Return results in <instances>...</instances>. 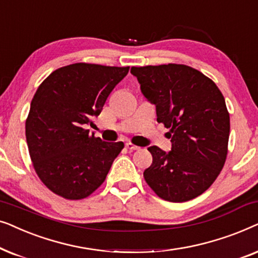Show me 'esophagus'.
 I'll return each mask as SVG.
<instances>
[{
  "instance_id": "obj_1",
  "label": "esophagus",
  "mask_w": 258,
  "mask_h": 258,
  "mask_svg": "<svg viewBox=\"0 0 258 258\" xmlns=\"http://www.w3.org/2000/svg\"><path fill=\"white\" fill-rule=\"evenodd\" d=\"M125 147L128 148V149H130V150H139L140 149V147H137V146H135V144H133V143H130V142L125 143Z\"/></svg>"
}]
</instances>
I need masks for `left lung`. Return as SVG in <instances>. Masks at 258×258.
I'll return each mask as SVG.
<instances>
[{"label": "left lung", "instance_id": "1", "mask_svg": "<svg viewBox=\"0 0 258 258\" xmlns=\"http://www.w3.org/2000/svg\"><path fill=\"white\" fill-rule=\"evenodd\" d=\"M144 97L156 107L171 150L148 148L153 163L144 179L161 199L185 202L203 194L223 168L230 118L223 95L210 79L184 64L133 67Z\"/></svg>", "mask_w": 258, "mask_h": 258}]
</instances>
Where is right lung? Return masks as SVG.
<instances>
[{
	"instance_id": "right-lung-1",
	"label": "right lung",
	"mask_w": 258,
	"mask_h": 258,
	"mask_svg": "<svg viewBox=\"0 0 258 258\" xmlns=\"http://www.w3.org/2000/svg\"><path fill=\"white\" fill-rule=\"evenodd\" d=\"M128 72L129 67L75 63L52 72L38 87L26 137L35 170L52 192L81 200L104 182L124 144L90 136L87 125Z\"/></svg>"
}]
</instances>
